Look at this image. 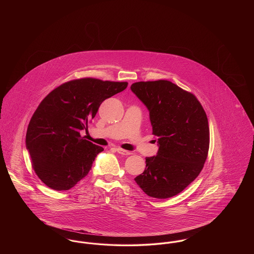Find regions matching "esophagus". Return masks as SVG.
I'll list each match as a JSON object with an SVG mask.
<instances>
[{
	"instance_id": "esophagus-1",
	"label": "esophagus",
	"mask_w": 254,
	"mask_h": 254,
	"mask_svg": "<svg viewBox=\"0 0 254 254\" xmlns=\"http://www.w3.org/2000/svg\"><path fill=\"white\" fill-rule=\"evenodd\" d=\"M116 151L121 154V155H130L131 152L130 151H127V150H125L123 148H116Z\"/></svg>"
}]
</instances>
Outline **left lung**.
<instances>
[{"label":"left lung","mask_w":254,"mask_h":254,"mask_svg":"<svg viewBox=\"0 0 254 254\" xmlns=\"http://www.w3.org/2000/svg\"><path fill=\"white\" fill-rule=\"evenodd\" d=\"M149 111L157 155L145 158V171L134 180L145 194L166 199L183 191L203 169L209 147L205 110L192 93L167 81L130 86Z\"/></svg>","instance_id":"obj_1"}]
</instances>
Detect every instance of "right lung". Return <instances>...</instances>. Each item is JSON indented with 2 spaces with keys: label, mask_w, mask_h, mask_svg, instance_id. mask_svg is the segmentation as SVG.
I'll use <instances>...</instances> for the list:
<instances>
[{
  "label": "right lung",
  "mask_w": 254,
  "mask_h": 254,
  "mask_svg": "<svg viewBox=\"0 0 254 254\" xmlns=\"http://www.w3.org/2000/svg\"><path fill=\"white\" fill-rule=\"evenodd\" d=\"M127 82L82 78L66 82L46 97L29 122L25 145L32 167L45 185L68 190L87 175L102 146L81 136L101 104Z\"/></svg>",
  "instance_id": "obj_1"
}]
</instances>
